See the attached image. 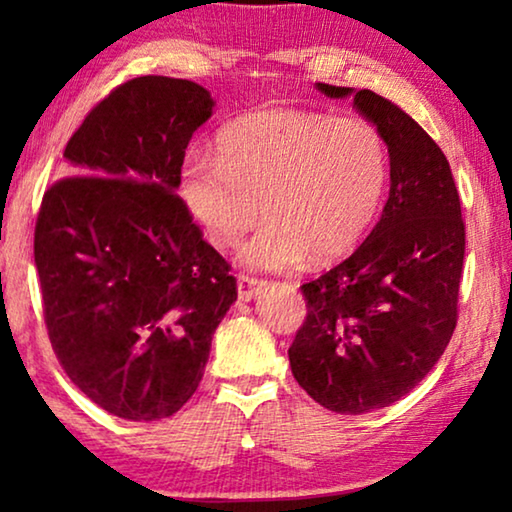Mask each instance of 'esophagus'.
Here are the masks:
<instances>
[{
  "mask_svg": "<svg viewBox=\"0 0 512 512\" xmlns=\"http://www.w3.org/2000/svg\"><path fill=\"white\" fill-rule=\"evenodd\" d=\"M261 286H263L261 279L240 275L237 277V298H240L242 303H249V300L256 298V293L261 291Z\"/></svg>",
  "mask_w": 512,
  "mask_h": 512,
  "instance_id": "obj_1",
  "label": "esophagus"
}]
</instances>
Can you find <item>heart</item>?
<instances>
[{
	"mask_svg": "<svg viewBox=\"0 0 512 512\" xmlns=\"http://www.w3.org/2000/svg\"><path fill=\"white\" fill-rule=\"evenodd\" d=\"M216 151L188 153L179 195L216 247H237L261 216L268 223L244 263L289 270L331 261L361 242L382 205L387 144L373 123L298 109L251 111L216 137ZM264 207H260V200Z\"/></svg>",
	"mask_w": 512,
	"mask_h": 512,
	"instance_id": "b5f03b06",
	"label": "heart"
}]
</instances>
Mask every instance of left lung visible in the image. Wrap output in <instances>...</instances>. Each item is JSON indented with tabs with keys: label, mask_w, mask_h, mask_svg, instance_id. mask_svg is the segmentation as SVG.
Returning a JSON list of instances; mask_svg holds the SVG:
<instances>
[{
	"label": "left lung",
	"mask_w": 512,
	"mask_h": 512,
	"mask_svg": "<svg viewBox=\"0 0 512 512\" xmlns=\"http://www.w3.org/2000/svg\"><path fill=\"white\" fill-rule=\"evenodd\" d=\"M354 95L389 149V200L359 249L300 286L307 317L289 347L291 373L340 415L387 408L443 356L457 326L466 228L450 163L422 125L373 90Z\"/></svg>",
	"instance_id": "1"
}]
</instances>
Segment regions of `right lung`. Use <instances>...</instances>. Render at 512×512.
<instances>
[{
	"label": "right lung",
	"mask_w": 512,
	"mask_h": 512,
	"mask_svg": "<svg viewBox=\"0 0 512 512\" xmlns=\"http://www.w3.org/2000/svg\"><path fill=\"white\" fill-rule=\"evenodd\" d=\"M212 107L186 79L121 83L69 137L72 177L39 207L34 263L53 352L90 401L130 422L184 408L237 300L228 261L177 195Z\"/></svg>",
	"instance_id": "right-lung-1"
}]
</instances>
